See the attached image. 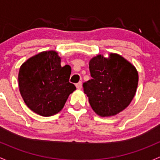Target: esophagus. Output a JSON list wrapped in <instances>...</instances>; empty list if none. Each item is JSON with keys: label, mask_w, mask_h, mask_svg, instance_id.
Instances as JSON below:
<instances>
[{"label": "esophagus", "mask_w": 160, "mask_h": 160, "mask_svg": "<svg viewBox=\"0 0 160 160\" xmlns=\"http://www.w3.org/2000/svg\"><path fill=\"white\" fill-rule=\"evenodd\" d=\"M82 82H79L78 83L76 84V88H78V89H81V88H82Z\"/></svg>", "instance_id": "obj_1"}]
</instances>
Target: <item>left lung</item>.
<instances>
[{"label": "left lung", "mask_w": 160, "mask_h": 160, "mask_svg": "<svg viewBox=\"0 0 160 160\" xmlns=\"http://www.w3.org/2000/svg\"><path fill=\"white\" fill-rule=\"evenodd\" d=\"M92 79L83 83L93 111L101 117L116 116L134 98L139 82L136 67L122 56L98 55L89 61Z\"/></svg>", "instance_id": "obj_1"}]
</instances>
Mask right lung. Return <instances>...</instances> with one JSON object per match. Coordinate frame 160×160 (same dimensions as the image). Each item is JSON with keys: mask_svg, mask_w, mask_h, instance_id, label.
I'll list each match as a JSON object with an SVG mask.
<instances>
[{"mask_svg": "<svg viewBox=\"0 0 160 160\" xmlns=\"http://www.w3.org/2000/svg\"><path fill=\"white\" fill-rule=\"evenodd\" d=\"M72 69L61 66L55 51L42 52L21 65L19 91L27 106L42 116H52L63 108L69 95L76 88L69 82Z\"/></svg>", "mask_w": 160, "mask_h": 160, "instance_id": "right-lung-1", "label": "right lung"}]
</instances>
